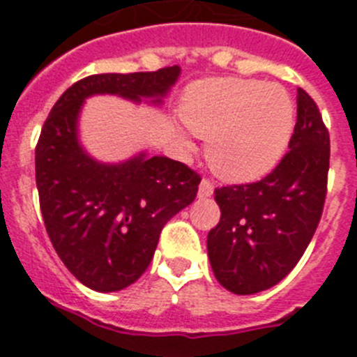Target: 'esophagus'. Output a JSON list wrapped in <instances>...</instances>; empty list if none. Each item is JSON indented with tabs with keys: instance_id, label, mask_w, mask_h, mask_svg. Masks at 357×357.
I'll return each mask as SVG.
<instances>
[{
	"instance_id": "obj_1",
	"label": "esophagus",
	"mask_w": 357,
	"mask_h": 357,
	"mask_svg": "<svg viewBox=\"0 0 357 357\" xmlns=\"http://www.w3.org/2000/svg\"><path fill=\"white\" fill-rule=\"evenodd\" d=\"M213 191H214V182L209 181V178H204V181L200 182V188H198V197L207 198L213 195Z\"/></svg>"
}]
</instances>
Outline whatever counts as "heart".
Segmentation results:
<instances>
[{
    "instance_id": "obj_1",
    "label": "heart",
    "mask_w": 357,
    "mask_h": 357,
    "mask_svg": "<svg viewBox=\"0 0 357 357\" xmlns=\"http://www.w3.org/2000/svg\"><path fill=\"white\" fill-rule=\"evenodd\" d=\"M189 130L207 139L211 168L230 182L257 181L284 157L295 105L279 84L214 78L189 85L181 103Z\"/></svg>"
}]
</instances>
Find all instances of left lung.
Segmentation results:
<instances>
[{
    "label": "left lung",
    "instance_id": "8db88e82",
    "mask_svg": "<svg viewBox=\"0 0 357 357\" xmlns=\"http://www.w3.org/2000/svg\"><path fill=\"white\" fill-rule=\"evenodd\" d=\"M329 155V132L320 110L298 87L289 151L275 169L259 182L214 191L222 218L207 236V254L223 288L254 295L295 268L321 218Z\"/></svg>",
    "mask_w": 357,
    "mask_h": 357
}]
</instances>
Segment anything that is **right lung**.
<instances>
[{
    "mask_svg": "<svg viewBox=\"0 0 357 357\" xmlns=\"http://www.w3.org/2000/svg\"><path fill=\"white\" fill-rule=\"evenodd\" d=\"M178 75V66L91 75L56 100L43 125L36 181L46 232L66 268L94 291H119L143 275L162 227L195 200L202 178L178 160L144 151L118 164L93 159L78 141L82 103L118 94L160 105Z\"/></svg>",
    "mask_w": 357,
    "mask_h": 357,
    "instance_id": "1",
    "label": "right lung"
}]
</instances>
